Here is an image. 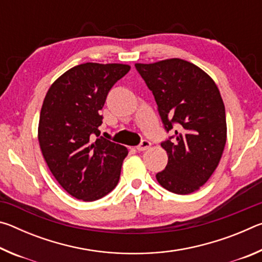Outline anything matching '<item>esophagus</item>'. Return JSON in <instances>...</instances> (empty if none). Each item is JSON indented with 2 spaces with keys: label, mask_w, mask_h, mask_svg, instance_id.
Instances as JSON below:
<instances>
[{
  "label": "esophagus",
  "mask_w": 262,
  "mask_h": 262,
  "mask_svg": "<svg viewBox=\"0 0 262 262\" xmlns=\"http://www.w3.org/2000/svg\"><path fill=\"white\" fill-rule=\"evenodd\" d=\"M150 147H151V143H150L148 140H143L139 145H137L136 149L139 150V151H145V150H148Z\"/></svg>",
  "instance_id": "esophagus-1"
}]
</instances>
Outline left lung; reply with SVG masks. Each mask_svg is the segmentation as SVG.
<instances>
[{"label":"left lung","instance_id":"left-lung-1","mask_svg":"<svg viewBox=\"0 0 262 262\" xmlns=\"http://www.w3.org/2000/svg\"><path fill=\"white\" fill-rule=\"evenodd\" d=\"M135 67L152 91L166 132L174 130L161 144L168 161L156 179L172 193H193L214 173L227 143L219 88L201 68L177 57Z\"/></svg>","mask_w":262,"mask_h":262}]
</instances>
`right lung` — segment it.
I'll list each match as a JSON object with an SVG mask.
<instances>
[{
	"mask_svg": "<svg viewBox=\"0 0 262 262\" xmlns=\"http://www.w3.org/2000/svg\"><path fill=\"white\" fill-rule=\"evenodd\" d=\"M129 69L122 63L75 66L43 99L38 126L42 156L61 187L78 200H98L118 185L128 150L99 136V111L111 88Z\"/></svg>",
	"mask_w": 262,
	"mask_h": 262,
	"instance_id": "add662e5",
	"label": "right lung"
}]
</instances>
